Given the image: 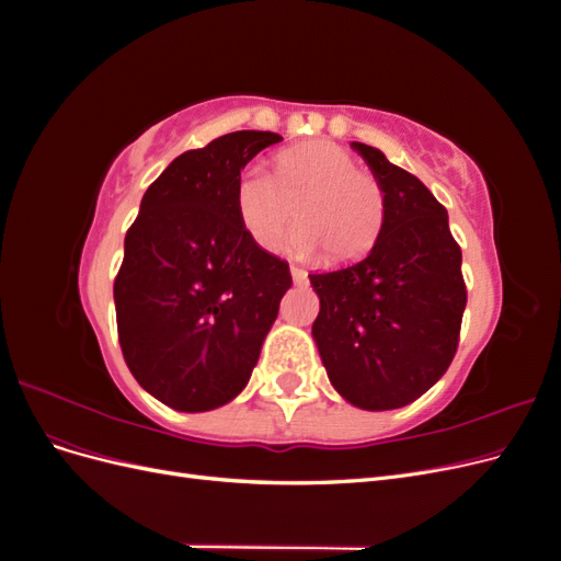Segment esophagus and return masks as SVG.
<instances>
[{
    "label": "esophagus",
    "mask_w": 561,
    "mask_h": 561,
    "mask_svg": "<svg viewBox=\"0 0 561 561\" xmlns=\"http://www.w3.org/2000/svg\"><path fill=\"white\" fill-rule=\"evenodd\" d=\"M290 274H293V280H295L297 285H304V283H307V271H304V268H299V266H290Z\"/></svg>",
    "instance_id": "obj_1"
}]
</instances>
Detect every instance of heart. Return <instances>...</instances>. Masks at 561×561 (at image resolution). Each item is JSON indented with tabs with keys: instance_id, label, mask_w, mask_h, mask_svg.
I'll return each mask as SVG.
<instances>
[{
	"instance_id": "1",
	"label": "heart",
	"mask_w": 561,
	"mask_h": 561,
	"mask_svg": "<svg viewBox=\"0 0 561 561\" xmlns=\"http://www.w3.org/2000/svg\"><path fill=\"white\" fill-rule=\"evenodd\" d=\"M231 206L248 239L271 250L295 206L297 229L287 250L299 257H316L330 266L358 262L375 248L386 222L381 182L344 147L330 140H309L287 147L274 157V175L262 168H245L236 178Z\"/></svg>"
}]
</instances>
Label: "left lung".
<instances>
[{"label": "left lung", "mask_w": 561, "mask_h": 561, "mask_svg": "<svg viewBox=\"0 0 561 561\" xmlns=\"http://www.w3.org/2000/svg\"><path fill=\"white\" fill-rule=\"evenodd\" d=\"M386 194V222L365 260L309 274L311 328L334 390L369 412L421 398L451 365L466 309L461 248L428 186L383 151L351 142Z\"/></svg>", "instance_id": "obj_1"}]
</instances>
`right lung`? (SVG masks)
Segmentation results:
<instances>
[{
  "label": "right lung",
  "mask_w": 561,
  "mask_h": 561,
  "mask_svg": "<svg viewBox=\"0 0 561 561\" xmlns=\"http://www.w3.org/2000/svg\"><path fill=\"white\" fill-rule=\"evenodd\" d=\"M283 138L236 130L180 154L149 184L114 280L124 360L178 412H208L248 386L290 266L254 245L231 206L248 161Z\"/></svg>",
  "instance_id": "right-lung-1"
}]
</instances>
